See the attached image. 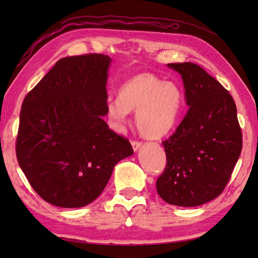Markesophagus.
I'll list each match as a JSON object with an SVG mask.
<instances>
[{
	"instance_id": "obj_1",
	"label": "esophagus",
	"mask_w": 258,
	"mask_h": 258,
	"mask_svg": "<svg viewBox=\"0 0 258 258\" xmlns=\"http://www.w3.org/2000/svg\"><path fill=\"white\" fill-rule=\"evenodd\" d=\"M142 142L141 141H132V146H133V150L136 152V151H139L140 149H141V146H142Z\"/></svg>"
}]
</instances>
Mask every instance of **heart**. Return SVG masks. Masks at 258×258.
<instances>
[{"label": "heart", "mask_w": 258, "mask_h": 258, "mask_svg": "<svg viewBox=\"0 0 258 258\" xmlns=\"http://www.w3.org/2000/svg\"><path fill=\"white\" fill-rule=\"evenodd\" d=\"M182 104V92L173 82H163L151 73H141L120 86L118 100L107 104L108 116L124 125L128 112H138L136 123L146 139L157 140L174 127Z\"/></svg>", "instance_id": "b5f03b06"}]
</instances>
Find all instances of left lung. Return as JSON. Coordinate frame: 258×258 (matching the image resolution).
Instances as JSON below:
<instances>
[{
    "mask_svg": "<svg viewBox=\"0 0 258 258\" xmlns=\"http://www.w3.org/2000/svg\"><path fill=\"white\" fill-rule=\"evenodd\" d=\"M182 75L187 113L162 142L166 166L156 180L168 204L191 207L222 194L242 151V130L229 92L200 65L169 63Z\"/></svg>",
    "mask_w": 258,
    "mask_h": 258,
    "instance_id": "left-lung-1",
    "label": "left lung"
}]
</instances>
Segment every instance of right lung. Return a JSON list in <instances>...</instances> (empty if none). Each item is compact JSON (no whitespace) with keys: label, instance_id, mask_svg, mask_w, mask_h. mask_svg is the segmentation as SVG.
I'll return each mask as SVG.
<instances>
[{"label":"right lung","instance_id":"obj_1","mask_svg":"<svg viewBox=\"0 0 258 258\" xmlns=\"http://www.w3.org/2000/svg\"><path fill=\"white\" fill-rule=\"evenodd\" d=\"M109 63L96 53L61 58L22 104L16 157L33 189L52 205L90 204L114 166L134 153L103 119Z\"/></svg>","mask_w":258,"mask_h":258}]
</instances>
